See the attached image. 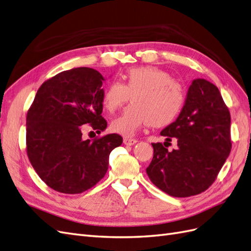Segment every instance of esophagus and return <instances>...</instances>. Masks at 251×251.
I'll list each match as a JSON object with an SVG mask.
<instances>
[{
  "instance_id": "obj_1",
  "label": "esophagus",
  "mask_w": 251,
  "mask_h": 251,
  "mask_svg": "<svg viewBox=\"0 0 251 251\" xmlns=\"http://www.w3.org/2000/svg\"><path fill=\"white\" fill-rule=\"evenodd\" d=\"M137 142V140L136 139H133V138H124V143L126 144V146H134V144Z\"/></svg>"
}]
</instances>
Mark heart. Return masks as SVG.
I'll return each mask as SVG.
<instances>
[{"mask_svg": "<svg viewBox=\"0 0 251 251\" xmlns=\"http://www.w3.org/2000/svg\"><path fill=\"white\" fill-rule=\"evenodd\" d=\"M131 95L132 103L114 118L111 128L123 136H132L148 124L151 127L170 125L184 104L181 83L155 66L130 68L121 75V82L113 81L101 97L103 108L115 112Z\"/></svg>", "mask_w": 251, "mask_h": 251, "instance_id": "obj_1", "label": "heart"}]
</instances>
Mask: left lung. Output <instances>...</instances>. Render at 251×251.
Returning <instances> with one entry per match:
<instances>
[{
	"instance_id": "1",
	"label": "left lung",
	"mask_w": 251,
	"mask_h": 251,
	"mask_svg": "<svg viewBox=\"0 0 251 251\" xmlns=\"http://www.w3.org/2000/svg\"><path fill=\"white\" fill-rule=\"evenodd\" d=\"M169 151L151 143L154 156L147 168L151 181L177 198L201 194L214 183L231 150L230 114L219 89L206 79H194L178 118L161 131Z\"/></svg>"
}]
</instances>
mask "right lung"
<instances>
[{
  "instance_id": "right-lung-1",
  "label": "right lung",
  "mask_w": 251,
  "mask_h": 251,
  "mask_svg": "<svg viewBox=\"0 0 251 251\" xmlns=\"http://www.w3.org/2000/svg\"><path fill=\"white\" fill-rule=\"evenodd\" d=\"M102 80L92 68L60 72L40 87L27 113L28 158L56 192L80 194L94 186L108 171L110 153L123 143L118 134L82 139V126L91 125L97 133L107 128Z\"/></svg>"
}]
</instances>
